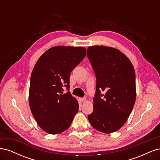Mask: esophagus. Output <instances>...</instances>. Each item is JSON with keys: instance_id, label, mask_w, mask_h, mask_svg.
<instances>
[{"instance_id": "esophagus-1", "label": "esophagus", "mask_w": 160, "mask_h": 160, "mask_svg": "<svg viewBox=\"0 0 160 160\" xmlns=\"http://www.w3.org/2000/svg\"><path fill=\"white\" fill-rule=\"evenodd\" d=\"M79 100H80V101H81V102H83V101H86V98H79Z\"/></svg>"}]
</instances>
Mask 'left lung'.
Masks as SVG:
<instances>
[{"instance_id": "1", "label": "left lung", "mask_w": 160, "mask_h": 160, "mask_svg": "<svg viewBox=\"0 0 160 160\" xmlns=\"http://www.w3.org/2000/svg\"><path fill=\"white\" fill-rule=\"evenodd\" d=\"M87 55L97 83L93 110L88 119L101 132H115L127 122L135 102L133 66L123 52L112 47H89Z\"/></svg>"}]
</instances>
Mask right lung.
Wrapping results in <instances>:
<instances>
[{
  "label": "right lung",
  "instance_id": "1",
  "mask_svg": "<svg viewBox=\"0 0 160 160\" xmlns=\"http://www.w3.org/2000/svg\"><path fill=\"white\" fill-rule=\"evenodd\" d=\"M85 55L83 47H54L43 53L34 67L29 105L38 125L48 133L65 132L78 112L79 103L69 91V76Z\"/></svg>",
  "mask_w": 160,
  "mask_h": 160
}]
</instances>
